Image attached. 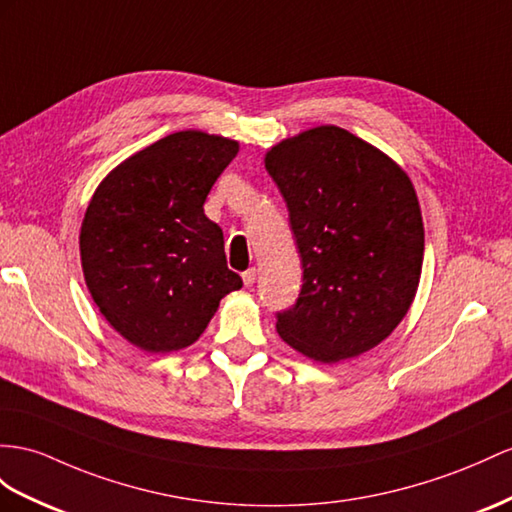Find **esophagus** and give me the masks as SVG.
Here are the masks:
<instances>
[{
    "mask_svg": "<svg viewBox=\"0 0 512 512\" xmlns=\"http://www.w3.org/2000/svg\"><path fill=\"white\" fill-rule=\"evenodd\" d=\"M242 279H244L246 287H251L255 283V279H257V270L255 268H248L246 272H242Z\"/></svg>",
    "mask_w": 512,
    "mask_h": 512,
    "instance_id": "1",
    "label": "esophagus"
}]
</instances>
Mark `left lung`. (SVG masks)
Here are the masks:
<instances>
[{"label":"left lung","mask_w":512,"mask_h":512,"mask_svg":"<svg viewBox=\"0 0 512 512\" xmlns=\"http://www.w3.org/2000/svg\"><path fill=\"white\" fill-rule=\"evenodd\" d=\"M266 170L303 264L300 294L277 311V331L316 361L359 357L413 303L424 259L413 183L385 153L335 125L279 142Z\"/></svg>","instance_id":"1"}]
</instances>
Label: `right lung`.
<instances>
[{"instance_id":"obj_1","label":"right lung","mask_w":512,"mask_h":512,"mask_svg":"<svg viewBox=\"0 0 512 512\" xmlns=\"http://www.w3.org/2000/svg\"><path fill=\"white\" fill-rule=\"evenodd\" d=\"M238 142L177 131L101 181L80 233L84 277L106 320L147 352L199 339L222 296L240 290L225 238L203 212Z\"/></svg>"}]
</instances>
